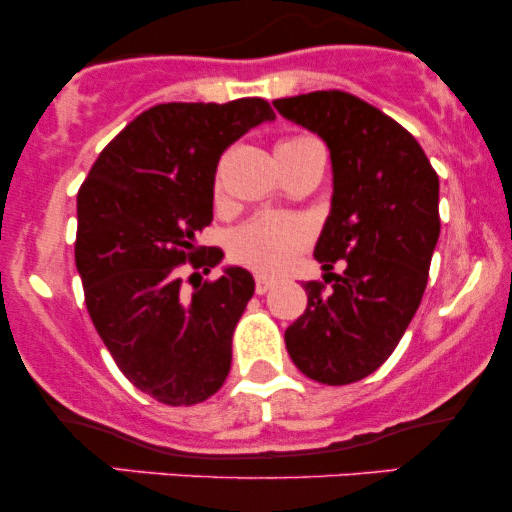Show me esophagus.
Listing matches in <instances>:
<instances>
[{
	"instance_id": "esophagus-1",
	"label": "esophagus",
	"mask_w": 512,
	"mask_h": 512,
	"mask_svg": "<svg viewBox=\"0 0 512 512\" xmlns=\"http://www.w3.org/2000/svg\"><path fill=\"white\" fill-rule=\"evenodd\" d=\"M272 286H274V279H269V276H264V274H257L255 276V291L260 293V296H262V293H267L269 289H272Z\"/></svg>"
}]
</instances>
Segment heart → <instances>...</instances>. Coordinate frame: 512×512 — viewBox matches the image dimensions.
<instances>
[{"mask_svg":"<svg viewBox=\"0 0 512 512\" xmlns=\"http://www.w3.org/2000/svg\"><path fill=\"white\" fill-rule=\"evenodd\" d=\"M322 149L310 134H293L276 144V158L301 156L305 151ZM216 195L221 182L214 185ZM313 238V228L301 216L291 214H264L236 228L228 238V255L233 262L255 269L262 274H279L296 260V255Z\"/></svg>","mask_w":512,"mask_h":512,"instance_id":"heart-1","label":"heart"}]
</instances>
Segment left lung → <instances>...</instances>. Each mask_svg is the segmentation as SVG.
<instances>
[{"label":"left lung","instance_id":"obj_1","mask_svg":"<svg viewBox=\"0 0 512 512\" xmlns=\"http://www.w3.org/2000/svg\"><path fill=\"white\" fill-rule=\"evenodd\" d=\"M276 110L325 139L332 211L315 245L325 283L286 330L303 375L322 385L363 380L390 358L424 298L440 236L438 175L419 142L383 110L346 91L279 98ZM344 259L342 275L331 272Z\"/></svg>","mask_w":512,"mask_h":512}]
</instances>
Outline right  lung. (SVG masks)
Here are the masks:
<instances>
[{
    "label": "right lung",
    "instance_id": "obj_1",
    "mask_svg": "<svg viewBox=\"0 0 512 512\" xmlns=\"http://www.w3.org/2000/svg\"><path fill=\"white\" fill-rule=\"evenodd\" d=\"M274 117L264 98L154 105L105 146L76 197L74 257L93 327L129 383L170 407L209 399L231 370L255 279L228 267L185 293L180 267L209 274L221 262L219 248L195 245L214 219L216 166Z\"/></svg>",
    "mask_w": 512,
    "mask_h": 512
}]
</instances>
